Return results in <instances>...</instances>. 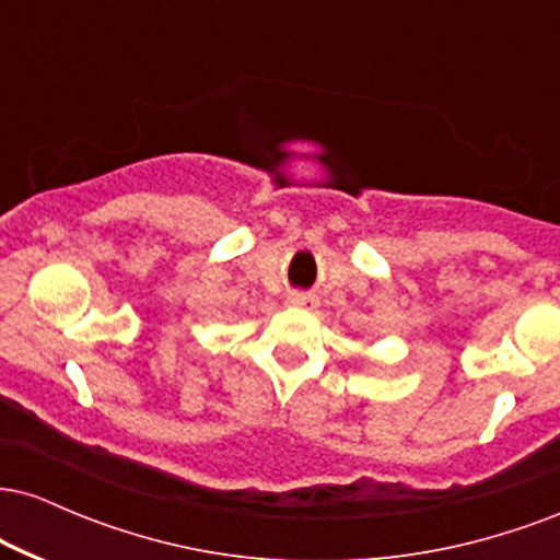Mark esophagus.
Masks as SVG:
<instances>
[{"label": "esophagus", "mask_w": 560, "mask_h": 560, "mask_svg": "<svg viewBox=\"0 0 560 560\" xmlns=\"http://www.w3.org/2000/svg\"><path fill=\"white\" fill-rule=\"evenodd\" d=\"M287 300H289V305H294V307H313V305H316V298H313V294H305V292H292Z\"/></svg>", "instance_id": "esophagus-1"}]
</instances>
